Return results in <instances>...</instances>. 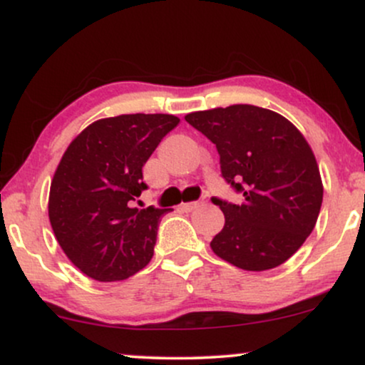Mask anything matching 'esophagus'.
<instances>
[{"label":"esophagus","instance_id":"esophagus-1","mask_svg":"<svg viewBox=\"0 0 365 365\" xmlns=\"http://www.w3.org/2000/svg\"><path fill=\"white\" fill-rule=\"evenodd\" d=\"M200 204H202V202H187V204H182L180 209H182V211H185V212H190V211H194V209L199 207Z\"/></svg>","mask_w":365,"mask_h":365}]
</instances>
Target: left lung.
<instances>
[{"instance_id":"8db88e82","label":"left lung","mask_w":365,"mask_h":365,"mask_svg":"<svg viewBox=\"0 0 365 365\" xmlns=\"http://www.w3.org/2000/svg\"><path fill=\"white\" fill-rule=\"evenodd\" d=\"M185 120L216 145L221 177L244 194L242 204L211 199L225 215L212 252L245 271L290 259L312 233L322 204L319 168L302 133L252 104L195 111Z\"/></svg>"}]
</instances>
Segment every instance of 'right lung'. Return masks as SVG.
I'll use <instances>...</instances> for the list:
<instances>
[{"label": "right lung", "mask_w": 365, "mask_h": 365, "mask_svg": "<svg viewBox=\"0 0 365 365\" xmlns=\"http://www.w3.org/2000/svg\"><path fill=\"white\" fill-rule=\"evenodd\" d=\"M178 123L161 113L98 120L63 154L49 190V221L63 252L89 278L120 282L149 264L159 217L170 209L133 202L148 188L142 166Z\"/></svg>", "instance_id": "right-lung-1"}]
</instances>
